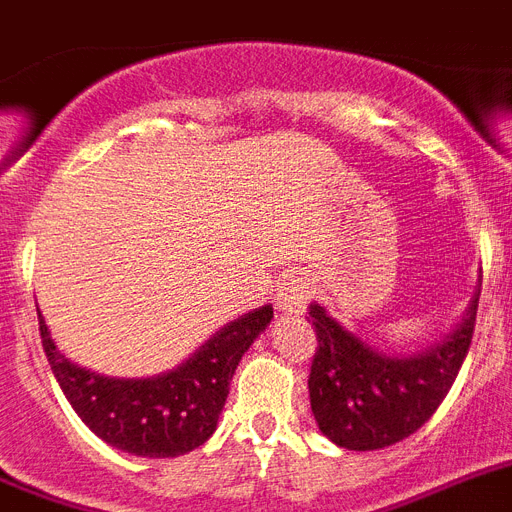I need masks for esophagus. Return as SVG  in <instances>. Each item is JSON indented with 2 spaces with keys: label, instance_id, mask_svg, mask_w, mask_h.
Masks as SVG:
<instances>
[{
  "label": "esophagus",
  "instance_id": "1",
  "mask_svg": "<svg viewBox=\"0 0 512 512\" xmlns=\"http://www.w3.org/2000/svg\"><path fill=\"white\" fill-rule=\"evenodd\" d=\"M310 298V287L303 277H290L282 282V287L277 290V298H274V305H277L279 313L285 316H298L303 313L305 303Z\"/></svg>",
  "mask_w": 512,
  "mask_h": 512
}]
</instances>
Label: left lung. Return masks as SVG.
Returning <instances> with one entry per match:
<instances>
[{"instance_id": "left-lung-1", "label": "left lung", "mask_w": 512, "mask_h": 512, "mask_svg": "<svg viewBox=\"0 0 512 512\" xmlns=\"http://www.w3.org/2000/svg\"><path fill=\"white\" fill-rule=\"evenodd\" d=\"M479 287L456 329L406 355L370 347L331 318L323 305L310 303L308 318L318 347L308 391L318 430L347 451H378L425 425L464 365L474 336Z\"/></svg>"}]
</instances>
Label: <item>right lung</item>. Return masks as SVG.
Here are the masks:
<instances>
[{"label":"right lung","instance_id":"right-lung-1","mask_svg":"<svg viewBox=\"0 0 512 512\" xmlns=\"http://www.w3.org/2000/svg\"><path fill=\"white\" fill-rule=\"evenodd\" d=\"M272 318V305H261L222 326L178 368L111 378L61 355L38 310L43 352L74 412L100 440L142 458H176L212 438L240 357Z\"/></svg>","mask_w":512,"mask_h":512}]
</instances>
